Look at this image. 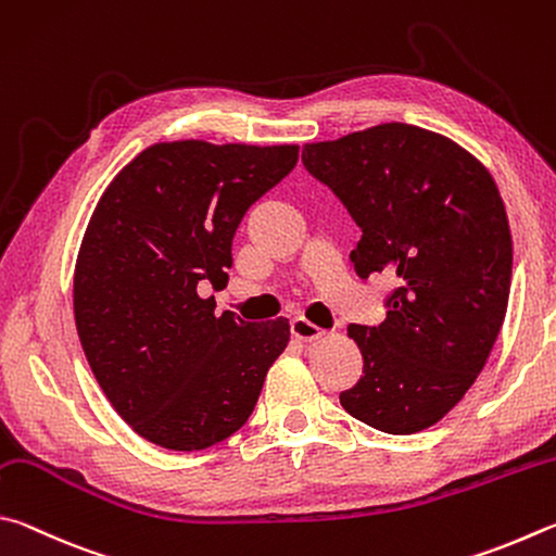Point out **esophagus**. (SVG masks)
<instances>
[{
	"label": "esophagus",
	"mask_w": 556,
	"mask_h": 556,
	"mask_svg": "<svg viewBox=\"0 0 556 556\" xmlns=\"http://www.w3.org/2000/svg\"><path fill=\"white\" fill-rule=\"evenodd\" d=\"M290 332H293V337L300 339V342H317V339L325 337V329H319L305 317H295L293 323H290Z\"/></svg>",
	"instance_id": "1"
}]
</instances>
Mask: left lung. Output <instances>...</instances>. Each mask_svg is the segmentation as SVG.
Listing matches in <instances>:
<instances>
[{
  "label": "left lung",
  "instance_id": "obj_1",
  "mask_svg": "<svg viewBox=\"0 0 556 556\" xmlns=\"http://www.w3.org/2000/svg\"><path fill=\"white\" fill-rule=\"evenodd\" d=\"M303 163L362 227L358 276L397 280L381 325H349L364 376L339 403L381 432H422L479 378L508 309L513 239L498 185L456 141L401 122L305 143Z\"/></svg>",
  "mask_w": 556,
  "mask_h": 556
}]
</instances>
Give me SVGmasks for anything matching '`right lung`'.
<instances>
[{
    "instance_id": "right-lung-1",
    "label": "right lung",
    "mask_w": 556,
    "mask_h": 556,
    "mask_svg": "<svg viewBox=\"0 0 556 556\" xmlns=\"http://www.w3.org/2000/svg\"><path fill=\"white\" fill-rule=\"evenodd\" d=\"M298 151L153 143L97 202L75 261V327L106 401L143 440L207 450L256 407L290 323L214 315L198 286H227L233 231L295 168Z\"/></svg>"
}]
</instances>
